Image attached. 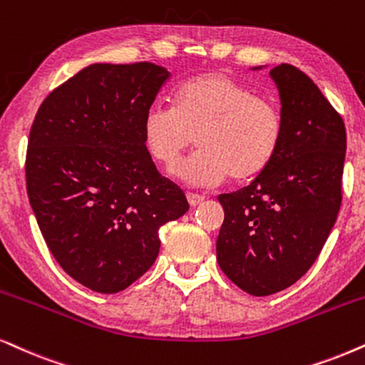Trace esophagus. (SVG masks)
Listing matches in <instances>:
<instances>
[{
    "mask_svg": "<svg viewBox=\"0 0 365 365\" xmlns=\"http://www.w3.org/2000/svg\"><path fill=\"white\" fill-rule=\"evenodd\" d=\"M187 200H188V204H190L192 207H197L198 204H202V202H204V197L198 195V193H190V192H188L187 193Z\"/></svg>",
    "mask_w": 365,
    "mask_h": 365,
    "instance_id": "esophagus-1",
    "label": "esophagus"
}]
</instances>
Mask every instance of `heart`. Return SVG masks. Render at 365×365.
Returning <instances> with one entry per match:
<instances>
[{
  "label": "heart",
  "instance_id": "obj_1",
  "mask_svg": "<svg viewBox=\"0 0 365 365\" xmlns=\"http://www.w3.org/2000/svg\"><path fill=\"white\" fill-rule=\"evenodd\" d=\"M283 114L274 101L255 96L225 73H202L182 82L172 108L150 106L141 133L151 158L173 167L193 143L198 148L175 175L193 187L217 185L230 177L255 178L269 167L283 140Z\"/></svg>",
  "mask_w": 365,
  "mask_h": 365
}]
</instances>
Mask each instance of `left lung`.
Masks as SVG:
<instances>
[{"label": "left lung", "mask_w": 365, "mask_h": 365, "mask_svg": "<svg viewBox=\"0 0 365 365\" xmlns=\"http://www.w3.org/2000/svg\"><path fill=\"white\" fill-rule=\"evenodd\" d=\"M269 76L284 124L278 153L247 187L219 195L217 262L255 297L297 283L320 255L342 204L347 150L342 118L307 73L281 63Z\"/></svg>", "instance_id": "1"}]
</instances>
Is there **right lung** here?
Returning a JSON list of instances; mask_svg holds the SVG:
<instances>
[{"label":"right lung","instance_id":"add662e5","mask_svg":"<svg viewBox=\"0 0 365 365\" xmlns=\"http://www.w3.org/2000/svg\"><path fill=\"white\" fill-rule=\"evenodd\" d=\"M168 77L151 62L92 63L50 92L31 124L30 205L62 269L92 292L141 278L161 225L188 210L143 143V116Z\"/></svg>","mask_w":365,"mask_h":365}]
</instances>
